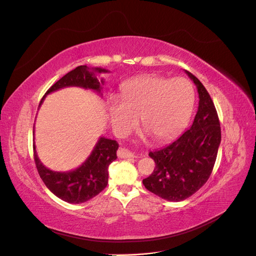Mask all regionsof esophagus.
<instances>
[{
  "label": "esophagus",
  "instance_id": "obj_1",
  "mask_svg": "<svg viewBox=\"0 0 256 256\" xmlns=\"http://www.w3.org/2000/svg\"><path fill=\"white\" fill-rule=\"evenodd\" d=\"M118 154V157H120V158H134V157H136L134 152H131L127 148H120Z\"/></svg>",
  "mask_w": 256,
  "mask_h": 256
}]
</instances>
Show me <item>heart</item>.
Returning a JSON list of instances; mask_svg holds the SVG:
<instances>
[{
  "instance_id": "obj_1",
  "label": "heart",
  "mask_w": 256,
  "mask_h": 256,
  "mask_svg": "<svg viewBox=\"0 0 256 256\" xmlns=\"http://www.w3.org/2000/svg\"><path fill=\"white\" fill-rule=\"evenodd\" d=\"M193 104L194 90L186 79L145 74L122 84L120 100L110 98L108 112L118 136H127L140 118L144 129L156 140L166 141L187 125Z\"/></svg>"
}]
</instances>
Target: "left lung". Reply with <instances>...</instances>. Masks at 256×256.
<instances>
[{
  "instance_id": "obj_1",
  "label": "left lung",
  "mask_w": 256,
  "mask_h": 256,
  "mask_svg": "<svg viewBox=\"0 0 256 256\" xmlns=\"http://www.w3.org/2000/svg\"><path fill=\"white\" fill-rule=\"evenodd\" d=\"M196 85L198 108L191 127L173 143L150 152L156 166L143 184L170 202L196 193L210 176L221 142V128L212 99L200 81L184 70Z\"/></svg>"
}]
</instances>
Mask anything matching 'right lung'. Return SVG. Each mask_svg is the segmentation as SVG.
<instances>
[{
	"instance_id": "right-lung-1",
	"label": "right lung",
	"mask_w": 256,
	"mask_h": 256,
	"mask_svg": "<svg viewBox=\"0 0 256 256\" xmlns=\"http://www.w3.org/2000/svg\"><path fill=\"white\" fill-rule=\"evenodd\" d=\"M106 72H110L104 68H90L85 65L78 66L52 85L42 97L40 106L44 97L50 92L70 86L92 90L102 96V85H104V80H98L96 74ZM33 148L37 171L47 188L54 196L67 203L80 204L96 196L106 187L109 180L108 168L118 158L116 152L118 150V143L104 136L99 138L86 160L79 168L68 172H56L44 166L38 158L35 143Z\"/></svg>"
}]
</instances>
